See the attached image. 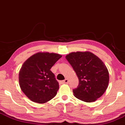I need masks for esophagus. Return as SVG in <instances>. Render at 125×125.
Wrapping results in <instances>:
<instances>
[{"instance_id":"esophagus-1","label":"esophagus","mask_w":125,"mask_h":125,"mask_svg":"<svg viewBox=\"0 0 125 125\" xmlns=\"http://www.w3.org/2000/svg\"><path fill=\"white\" fill-rule=\"evenodd\" d=\"M68 82H69V80H68V79H66L65 80H64L62 81L61 82V83L62 84H67V83H68Z\"/></svg>"}]
</instances>
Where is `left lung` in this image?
Segmentation results:
<instances>
[{
    "label": "left lung",
    "mask_w": 125,
    "mask_h": 125,
    "mask_svg": "<svg viewBox=\"0 0 125 125\" xmlns=\"http://www.w3.org/2000/svg\"><path fill=\"white\" fill-rule=\"evenodd\" d=\"M79 78L73 90L79 100L91 103L101 97L109 83V73L103 62L90 52H72L66 56Z\"/></svg>",
    "instance_id": "obj_1"
}]
</instances>
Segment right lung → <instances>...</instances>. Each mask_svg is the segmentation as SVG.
Masks as SVG:
<instances>
[{"label": "right lung", "mask_w": 125, "mask_h": 125, "mask_svg": "<svg viewBox=\"0 0 125 125\" xmlns=\"http://www.w3.org/2000/svg\"><path fill=\"white\" fill-rule=\"evenodd\" d=\"M61 57L59 54L40 52L22 64L19 73L20 86L32 101L45 103L56 95L59 85L50 69Z\"/></svg>", "instance_id": "obj_1"}]
</instances>
